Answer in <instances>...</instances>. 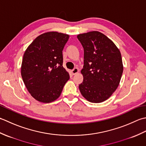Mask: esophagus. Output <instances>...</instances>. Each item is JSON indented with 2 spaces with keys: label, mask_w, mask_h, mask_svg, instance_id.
<instances>
[{
  "label": "esophagus",
  "mask_w": 146,
  "mask_h": 146,
  "mask_svg": "<svg viewBox=\"0 0 146 146\" xmlns=\"http://www.w3.org/2000/svg\"><path fill=\"white\" fill-rule=\"evenodd\" d=\"M79 72V69H78V68H74V69H72V73L74 74H74H76L77 73H78Z\"/></svg>",
  "instance_id": "esophagus-1"
}]
</instances>
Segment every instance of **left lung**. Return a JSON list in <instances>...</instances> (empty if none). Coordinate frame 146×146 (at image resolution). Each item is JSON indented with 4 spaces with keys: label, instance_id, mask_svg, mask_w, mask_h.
Returning a JSON list of instances; mask_svg holds the SVG:
<instances>
[{
    "label": "left lung",
    "instance_id": "1",
    "mask_svg": "<svg viewBox=\"0 0 146 146\" xmlns=\"http://www.w3.org/2000/svg\"><path fill=\"white\" fill-rule=\"evenodd\" d=\"M84 48V79L79 88L91 103H102L110 97L120 83L123 67L120 50L113 41L99 31L79 34Z\"/></svg>",
    "mask_w": 146,
    "mask_h": 146
}]
</instances>
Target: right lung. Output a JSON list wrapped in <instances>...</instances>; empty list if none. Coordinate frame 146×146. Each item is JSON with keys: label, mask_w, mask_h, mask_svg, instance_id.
Returning a JSON list of instances; mask_svg holds the SVG:
<instances>
[{"label": "right lung", "mask_w": 146, "mask_h": 146, "mask_svg": "<svg viewBox=\"0 0 146 146\" xmlns=\"http://www.w3.org/2000/svg\"><path fill=\"white\" fill-rule=\"evenodd\" d=\"M69 38L56 31L45 33L36 38L24 53L22 78L29 93L38 102L56 100L70 78L62 65V50Z\"/></svg>", "instance_id": "1"}]
</instances>
